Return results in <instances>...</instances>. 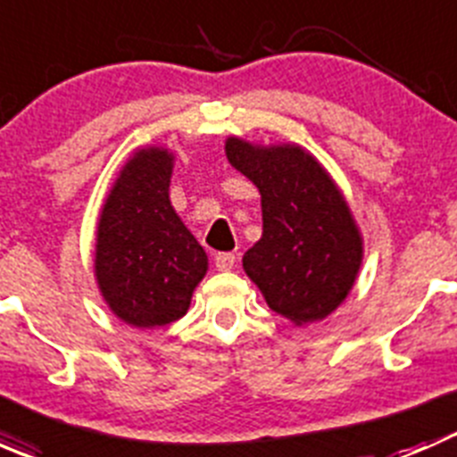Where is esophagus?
<instances>
[{"instance_id": "34e87169", "label": "esophagus", "mask_w": 457, "mask_h": 457, "mask_svg": "<svg viewBox=\"0 0 457 457\" xmlns=\"http://www.w3.org/2000/svg\"><path fill=\"white\" fill-rule=\"evenodd\" d=\"M214 262H216V270L229 271L234 267V262H237V256H234L232 252H219V254L214 256Z\"/></svg>"}]
</instances>
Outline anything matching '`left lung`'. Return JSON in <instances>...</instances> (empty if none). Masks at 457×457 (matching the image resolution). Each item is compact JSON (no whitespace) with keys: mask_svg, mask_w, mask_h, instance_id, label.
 Returning <instances> with one entry per match:
<instances>
[{"mask_svg":"<svg viewBox=\"0 0 457 457\" xmlns=\"http://www.w3.org/2000/svg\"><path fill=\"white\" fill-rule=\"evenodd\" d=\"M261 192L262 238L243 256L270 310L296 325L336 310L352 289L362 241L349 207L314 156L296 145H225Z\"/></svg>","mask_w":457,"mask_h":457,"instance_id":"1","label":"left lung"}]
</instances>
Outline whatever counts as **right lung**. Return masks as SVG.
<instances>
[{"label":"right lung","mask_w":457,"mask_h":457,"mask_svg":"<svg viewBox=\"0 0 457 457\" xmlns=\"http://www.w3.org/2000/svg\"><path fill=\"white\" fill-rule=\"evenodd\" d=\"M172 154L137 152L114 183L96 234L95 270L110 310L135 327L186 316L207 256L170 205Z\"/></svg>","instance_id":"1"}]
</instances>
